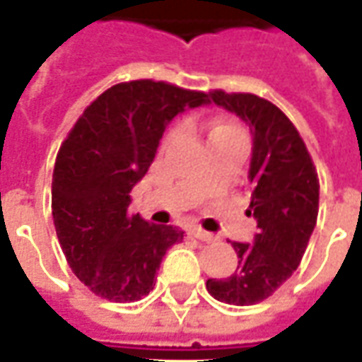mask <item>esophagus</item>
<instances>
[{
  "instance_id": "34e87169",
  "label": "esophagus",
  "mask_w": 362,
  "mask_h": 362,
  "mask_svg": "<svg viewBox=\"0 0 362 362\" xmlns=\"http://www.w3.org/2000/svg\"><path fill=\"white\" fill-rule=\"evenodd\" d=\"M190 234H192L194 238L204 240V243H212V240H214V234L206 232L204 228H200V226H192V228H190Z\"/></svg>"
}]
</instances>
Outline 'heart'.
<instances>
[{
	"instance_id": "heart-1",
	"label": "heart",
	"mask_w": 362,
	"mask_h": 362,
	"mask_svg": "<svg viewBox=\"0 0 362 362\" xmlns=\"http://www.w3.org/2000/svg\"><path fill=\"white\" fill-rule=\"evenodd\" d=\"M232 134H243L240 126H238L234 119L218 118L210 122V128H208V138H210V142H212V140H218V138H224V136H232ZM176 136H178V128L170 130L168 134H166V138H164V144H170Z\"/></svg>"
}]
</instances>
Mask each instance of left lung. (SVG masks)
Segmentation results:
<instances>
[{"instance_id":"left-lung-1","label":"left lung","mask_w":362,"mask_h":362,"mask_svg":"<svg viewBox=\"0 0 362 362\" xmlns=\"http://www.w3.org/2000/svg\"><path fill=\"white\" fill-rule=\"evenodd\" d=\"M214 104L240 116L252 132L248 214L255 243H232L238 268L228 279H208L220 303L250 306L272 296L298 268L318 216V174L305 140L281 107L264 98L212 90Z\"/></svg>"}]
</instances>
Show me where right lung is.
<instances>
[{
    "label": "right lung",
    "mask_w": 362,
    "mask_h": 362,
    "mask_svg": "<svg viewBox=\"0 0 362 362\" xmlns=\"http://www.w3.org/2000/svg\"><path fill=\"white\" fill-rule=\"evenodd\" d=\"M208 102L168 81L116 83L83 110L59 146L52 216L69 268L95 296L134 303L156 284L170 246L184 240L132 212V188L154 162L168 122Z\"/></svg>",
    "instance_id": "right-lung-1"
}]
</instances>
